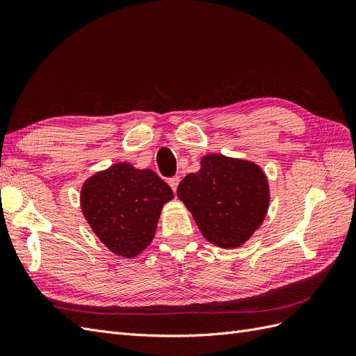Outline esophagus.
Segmentation results:
<instances>
[{
  "instance_id": "34e87169",
  "label": "esophagus",
  "mask_w": 356,
  "mask_h": 356,
  "mask_svg": "<svg viewBox=\"0 0 356 356\" xmlns=\"http://www.w3.org/2000/svg\"><path fill=\"white\" fill-rule=\"evenodd\" d=\"M169 186H170V188L174 190V193L177 191V187H178V184H179V177H172V178H169Z\"/></svg>"
}]
</instances>
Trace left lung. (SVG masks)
Wrapping results in <instances>:
<instances>
[{"mask_svg": "<svg viewBox=\"0 0 356 356\" xmlns=\"http://www.w3.org/2000/svg\"><path fill=\"white\" fill-rule=\"evenodd\" d=\"M177 195L203 238L225 250L242 246L260 229L270 203L264 170L254 161L211 153L179 182Z\"/></svg>", "mask_w": 356, "mask_h": 356, "instance_id": "1", "label": "left lung"}]
</instances>
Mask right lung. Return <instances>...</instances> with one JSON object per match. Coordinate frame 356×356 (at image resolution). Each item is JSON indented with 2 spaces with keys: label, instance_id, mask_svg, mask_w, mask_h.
Here are the masks:
<instances>
[{
  "label": "right lung",
  "instance_id": "right-lung-1",
  "mask_svg": "<svg viewBox=\"0 0 356 356\" xmlns=\"http://www.w3.org/2000/svg\"><path fill=\"white\" fill-rule=\"evenodd\" d=\"M174 191L152 169L122 161L83 182L80 207L99 241L115 255L134 258L152 243Z\"/></svg>",
  "mask_w": 356,
  "mask_h": 356
}]
</instances>
